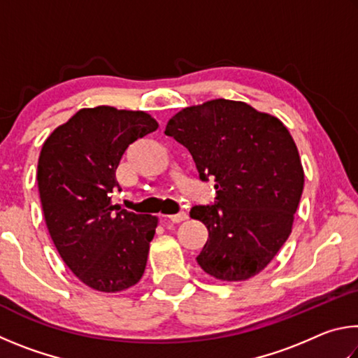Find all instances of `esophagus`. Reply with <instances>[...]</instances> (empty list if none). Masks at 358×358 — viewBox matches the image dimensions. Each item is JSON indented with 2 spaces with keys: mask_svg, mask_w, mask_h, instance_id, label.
Instances as JSON below:
<instances>
[{
  "mask_svg": "<svg viewBox=\"0 0 358 358\" xmlns=\"http://www.w3.org/2000/svg\"><path fill=\"white\" fill-rule=\"evenodd\" d=\"M186 220H187V215L185 213V211H180V213H177V215L169 216V221H172V222H183Z\"/></svg>",
  "mask_w": 358,
  "mask_h": 358,
  "instance_id": "1",
  "label": "esophagus"
}]
</instances>
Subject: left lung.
<instances>
[{
  "label": "left lung",
  "mask_w": 358,
  "mask_h": 358,
  "mask_svg": "<svg viewBox=\"0 0 358 358\" xmlns=\"http://www.w3.org/2000/svg\"><path fill=\"white\" fill-rule=\"evenodd\" d=\"M166 136L187 148L199 178L215 180V203L189 213L208 229L199 265L222 281L257 275L292 232L305 183L287 128L245 102L215 99L178 112Z\"/></svg>",
  "instance_id": "left-lung-1"
}]
</instances>
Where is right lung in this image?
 <instances>
[{"label":"right lung","mask_w":358,"mask_h":358,"mask_svg":"<svg viewBox=\"0 0 358 358\" xmlns=\"http://www.w3.org/2000/svg\"><path fill=\"white\" fill-rule=\"evenodd\" d=\"M157 129L145 112L82 108L42 145L38 186L48 234L83 284L120 292L141 280L157 220L112 205L115 172L137 138Z\"/></svg>","instance_id":"add662e5"}]
</instances>
